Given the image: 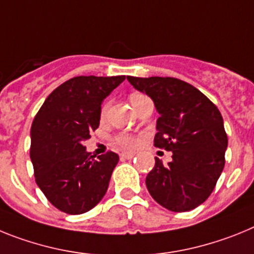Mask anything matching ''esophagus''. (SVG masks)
Here are the masks:
<instances>
[{
  "mask_svg": "<svg viewBox=\"0 0 254 254\" xmlns=\"http://www.w3.org/2000/svg\"><path fill=\"white\" fill-rule=\"evenodd\" d=\"M134 156H135V153H133V152H123V153L120 154V157L125 158V160H130V158H133Z\"/></svg>",
  "mask_w": 254,
  "mask_h": 254,
  "instance_id": "1",
  "label": "esophagus"
}]
</instances>
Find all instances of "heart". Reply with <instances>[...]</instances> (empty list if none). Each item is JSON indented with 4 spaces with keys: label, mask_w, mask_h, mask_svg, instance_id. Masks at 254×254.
Instances as JSON below:
<instances>
[{
    "label": "heart",
    "mask_w": 254,
    "mask_h": 254,
    "mask_svg": "<svg viewBox=\"0 0 254 254\" xmlns=\"http://www.w3.org/2000/svg\"><path fill=\"white\" fill-rule=\"evenodd\" d=\"M145 98H147V97H145L144 94L133 93L131 96H130V102H131V106H133L134 109H135L136 106H138V103H140L143 100H145ZM107 109H109V103H105V105L102 106V115L106 114ZM116 142H118V144L125 147V148H131V147H134V145L136 144V140L134 139L133 136H129V135L118 136Z\"/></svg>",
    "instance_id": "obj_1"
}]
</instances>
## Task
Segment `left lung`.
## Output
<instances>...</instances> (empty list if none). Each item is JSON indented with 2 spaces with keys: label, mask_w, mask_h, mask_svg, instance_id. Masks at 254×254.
<instances>
[{
  "label": "left lung",
  "mask_w": 254,
  "mask_h": 254,
  "mask_svg": "<svg viewBox=\"0 0 254 254\" xmlns=\"http://www.w3.org/2000/svg\"><path fill=\"white\" fill-rule=\"evenodd\" d=\"M127 80L153 101L160 115L154 147L173 152L167 165L156 157L145 178L149 194L174 212L194 209L209 197L224 170L228 135L219 109L180 79L127 76Z\"/></svg>",
  "instance_id": "left-lung-1"
}]
</instances>
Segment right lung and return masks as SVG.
<instances>
[{
    "mask_svg": "<svg viewBox=\"0 0 254 254\" xmlns=\"http://www.w3.org/2000/svg\"><path fill=\"white\" fill-rule=\"evenodd\" d=\"M125 80L120 76H76L46 98L30 129L35 182L56 208L80 215L105 197L119 162L115 152L97 158L85 148L100 127L101 106Z\"/></svg>",
    "mask_w": 254,
    "mask_h": 254,
    "instance_id": "1",
    "label": "right lung"
}]
</instances>
